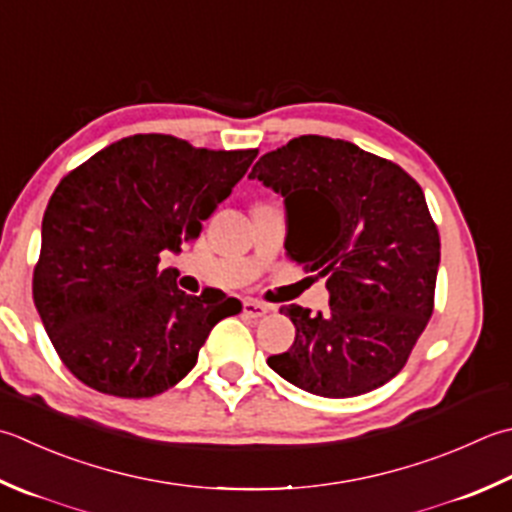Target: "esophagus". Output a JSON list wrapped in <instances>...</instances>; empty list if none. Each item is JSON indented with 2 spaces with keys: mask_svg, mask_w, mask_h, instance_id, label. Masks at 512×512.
I'll list each match as a JSON object with an SVG mask.
<instances>
[{
  "mask_svg": "<svg viewBox=\"0 0 512 512\" xmlns=\"http://www.w3.org/2000/svg\"><path fill=\"white\" fill-rule=\"evenodd\" d=\"M268 310H270V306L264 304V302H257V299H246V302H244V315L250 317V319L264 317Z\"/></svg>",
  "mask_w": 512,
  "mask_h": 512,
  "instance_id": "34e87169",
  "label": "esophagus"
}]
</instances>
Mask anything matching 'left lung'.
Returning a JSON list of instances; mask_svg holds the SVG:
<instances>
[{"mask_svg":"<svg viewBox=\"0 0 512 512\" xmlns=\"http://www.w3.org/2000/svg\"><path fill=\"white\" fill-rule=\"evenodd\" d=\"M248 177L284 197L286 253L330 290L326 313L282 306L295 342L268 366L333 399L390 382L435 306L439 233L424 190L388 159L319 135L270 150Z\"/></svg>","mask_w":512,"mask_h":512,"instance_id":"8db88e82","label":"left lung"}]
</instances>
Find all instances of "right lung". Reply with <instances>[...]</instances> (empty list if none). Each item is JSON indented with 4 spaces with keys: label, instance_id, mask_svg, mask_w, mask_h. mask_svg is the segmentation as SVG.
<instances>
[{
    "label": "right lung",
    "instance_id": "obj_1",
    "mask_svg": "<svg viewBox=\"0 0 512 512\" xmlns=\"http://www.w3.org/2000/svg\"><path fill=\"white\" fill-rule=\"evenodd\" d=\"M255 157L257 148L133 135L59 182L44 213L33 299L79 382L128 399L164 393L193 370L213 326L242 310L222 290L186 295L159 257L199 237Z\"/></svg>",
    "mask_w": 512,
    "mask_h": 512
}]
</instances>
